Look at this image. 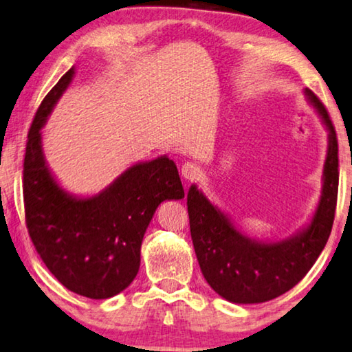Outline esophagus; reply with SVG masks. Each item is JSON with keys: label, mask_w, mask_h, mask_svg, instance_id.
Instances as JSON below:
<instances>
[{"label": "esophagus", "mask_w": 352, "mask_h": 352, "mask_svg": "<svg viewBox=\"0 0 352 352\" xmlns=\"http://www.w3.org/2000/svg\"><path fill=\"white\" fill-rule=\"evenodd\" d=\"M200 175V167L194 163H185L182 166V177L188 182L197 180Z\"/></svg>", "instance_id": "1"}]
</instances>
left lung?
Wrapping results in <instances>:
<instances>
[{
    "mask_svg": "<svg viewBox=\"0 0 352 352\" xmlns=\"http://www.w3.org/2000/svg\"><path fill=\"white\" fill-rule=\"evenodd\" d=\"M304 94L329 133L321 197L309 224L280 241H258L238 230L196 185L188 191L189 227L200 271L230 302L258 304L287 293L310 271L331 235L338 192L337 135L324 104L310 89Z\"/></svg>",
    "mask_w": 352,
    "mask_h": 352,
    "instance_id": "1",
    "label": "left lung"
}]
</instances>
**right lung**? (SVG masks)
Here are the masks:
<instances>
[{
	"instance_id": "obj_1",
	"label": "right lung",
	"mask_w": 352,
	"mask_h": 352,
	"mask_svg": "<svg viewBox=\"0 0 352 352\" xmlns=\"http://www.w3.org/2000/svg\"><path fill=\"white\" fill-rule=\"evenodd\" d=\"M74 76L72 67L47 94L28 133L26 227L42 261L67 289L108 299L135 280L144 233L158 205L183 199L185 191L166 155L130 166L96 196H75L59 185L43 155L42 128Z\"/></svg>"
}]
</instances>
